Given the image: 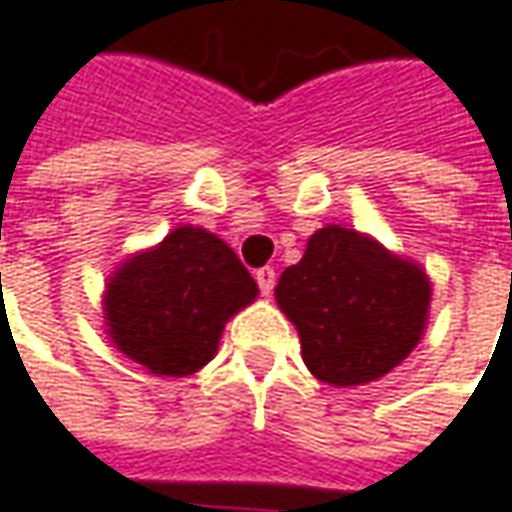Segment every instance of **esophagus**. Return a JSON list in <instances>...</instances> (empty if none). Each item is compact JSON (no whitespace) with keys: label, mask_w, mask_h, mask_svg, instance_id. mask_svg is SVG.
I'll return each mask as SVG.
<instances>
[{"label":"esophagus","mask_w":512,"mask_h":512,"mask_svg":"<svg viewBox=\"0 0 512 512\" xmlns=\"http://www.w3.org/2000/svg\"><path fill=\"white\" fill-rule=\"evenodd\" d=\"M255 280H257V286H260V292H263V295H272V289H275V269H269V266L257 269Z\"/></svg>","instance_id":"obj_1"}]
</instances>
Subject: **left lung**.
I'll return each instance as SVG.
<instances>
[{
    "label": "left lung",
    "instance_id": "8db88e82",
    "mask_svg": "<svg viewBox=\"0 0 512 512\" xmlns=\"http://www.w3.org/2000/svg\"><path fill=\"white\" fill-rule=\"evenodd\" d=\"M275 300L298 329L309 372L329 387H361L418 346L433 283L421 263L389 252L375 237L323 226L300 263L280 275Z\"/></svg>",
    "mask_w": 512,
    "mask_h": 512
}]
</instances>
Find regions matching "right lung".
<instances>
[{
  "mask_svg": "<svg viewBox=\"0 0 512 512\" xmlns=\"http://www.w3.org/2000/svg\"><path fill=\"white\" fill-rule=\"evenodd\" d=\"M255 298L257 283L226 240L177 226L108 275L105 335L148 372L189 378L217 355L229 318Z\"/></svg>",
  "mask_w": 512,
  "mask_h": 512,
  "instance_id": "add662e5",
  "label": "right lung"
}]
</instances>
